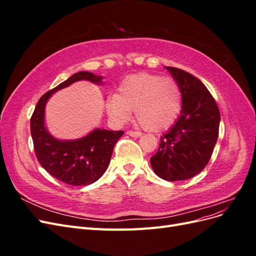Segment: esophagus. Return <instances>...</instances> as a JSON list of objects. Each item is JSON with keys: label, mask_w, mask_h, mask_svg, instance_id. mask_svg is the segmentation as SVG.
I'll list each match as a JSON object with an SVG mask.
<instances>
[{"label": "esophagus", "mask_w": 256, "mask_h": 256, "mask_svg": "<svg viewBox=\"0 0 256 256\" xmlns=\"http://www.w3.org/2000/svg\"><path fill=\"white\" fill-rule=\"evenodd\" d=\"M127 134L130 136H134V138H138V136H142V132H140V131L129 130V131H127Z\"/></svg>", "instance_id": "34e87169"}]
</instances>
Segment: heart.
<instances>
[{"label":"heart","instance_id":"obj_1","mask_svg":"<svg viewBox=\"0 0 256 256\" xmlns=\"http://www.w3.org/2000/svg\"><path fill=\"white\" fill-rule=\"evenodd\" d=\"M106 111L120 122H127L131 111L140 125L161 130L172 125L182 109V92L172 78L141 74L124 80L118 94L108 98Z\"/></svg>","mask_w":256,"mask_h":256}]
</instances>
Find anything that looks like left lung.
I'll return each mask as SVG.
<instances>
[{
    "label": "left lung",
    "instance_id": "8db88e82",
    "mask_svg": "<svg viewBox=\"0 0 256 256\" xmlns=\"http://www.w3.org/2000/svg\"><path fill=\"white\" fill-rule=\"evenodd\" d=\"M182 92L180 118L161 136L150 164L162 180L178 182L202 172L210 159L219 136L220 111L205 85L194 76L166 67Z\"/></svg>",
    "mask_w": 256,
    "mask_h": 256
}]
</instances>
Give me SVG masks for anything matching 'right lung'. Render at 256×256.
<instances>
[{"mask_svg":"<svg viewBox=\"0 0 256 256\" xmlns=\"http://www.w3.org/2000/svg\"><path fill=\"white\" fill-rule=\"evenodd\" d=\"M81 80L102 84V76L79 72L44 94L30 118L36 157L42 166L56 180L72 186H86L98 180L110 164L113 148L124 131L94 129L76 140H58L44 125L46 104L53 92Z\"/></svg>","mask_w":256,"mask_h":256,"instance_id":"obj_1","label":"right lung"}]
</instances>
